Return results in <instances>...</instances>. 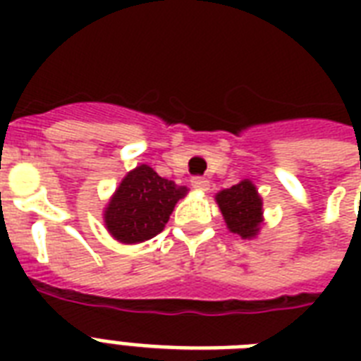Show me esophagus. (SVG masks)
Wrapping results in <instances>:
<instances>
[{
    "label": "esophagus",
    "mask_w": 361,
    "mask_h": 361,
    "mask_svg": "<svg viewBox=\"0 0 361 361\" xmlns=\"http://www.w3.org/2000/svg\"><path fill=\"white\" fill-rule=\"evenodd\" d=\"M191 183L197 191H208L209 189V180L208 178H202V176H195L191 180Z\"/></svg>",
    "instance_id": "obj_1"
}]
</instances>
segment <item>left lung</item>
I'll return each mask as SVG.
<instances>
[{"mask_svg": "<svg viewBox=\"0 0 361 361\" xmlns=\"http://www.w3.org/2000/svg\"><path fill=\"white\" fill-rule=\"evenodd\" d=\"M215 200L231 232L240 234L241 238L257 236L262 221V200L251 181L243 180L238 185L221 191Z\"/></svg>", "mask_w": 361, "mask_h": 361, "instance_id": "1", "label": "left lung"}]
</instances>
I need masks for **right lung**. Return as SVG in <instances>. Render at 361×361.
Segmentation results:
<instances>
[{"mask_svg": "<svg viewBox=\"0 0 361 361\" xmlns=\"http://www.w3.org/2000/svg\"><path fill=\"white\" fill-rule=\"evenodd\" d=\"M185 192L187 187L176 185L147 164H140L125 176L110 200L104 212L106 228L123 243H138L157 236Z\"/></svg>", "mask_w": 361, "mask_h": 361, "instance_id": "1", "label": "right lung"}]
</instances>
